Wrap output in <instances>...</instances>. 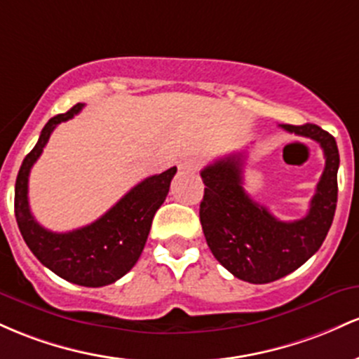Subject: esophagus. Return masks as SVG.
<instances>
[{
  "label": "esophagus",
  "instance_id": "esophagus-1",
  "mask_svg": "<svg viewBox=\"0 0 359 359\" xmlns=\"http://www.w3.org/2000/svg\"><path fill=\"white\" fill-rule=\"evenodd\" d=\"M178 168L183 169V171H198L201 168V161L198 158H195V156H184V158L180 161Z\"/></svg>",
  "mask_w": 359,
  "mask_h": 359
}]
</instances>
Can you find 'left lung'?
<instances>
[{
    "instance_id": "1",
    "label": "left lung",
    "mask_w": 359,
    "mask_h": 359,
    "mask_svg": "<svg viewBox=\"0 0 359 359\" xmlns=\"http://www.w3.org/2000/svg\"><path fill=\"white\" fill-rule=\"evenodd\" d=\"M283 130L320 144L325 168L310 200L307 215L283 222L244 190V154H231L201 169L205 195L200 222L212 255L239 280L263 285L300 268L319 251L337 203L339 151L336 139L313 123L288 126Z\"/></svg>"
}]
</instances>
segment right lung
Listing matches in <instances>:
<instances>
[{"label": "right lung", "instance_id": "right-lung-1", "mask_svg": "<svg viewBox=\"0 0 359 359\" xmlns=\"http://www.w3.org/2000/svg\"><path fill=\"white\" fill-rule=\"evenodd\" d=\"M83 103L69 111L52 116L23 159L15 183V217L23 241L35 257L55 275L98 288L115 283L137 263L146 245L152 219L166 200L176 168L149 176L123 195L104 215L90 225L71 232H52L34 219L28 205V176L54 128L81 111Z\"/></svg>", "mask_w": 359, "mask_h": 359}]
</instances>
